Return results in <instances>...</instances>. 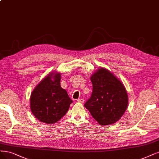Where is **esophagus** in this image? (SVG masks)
<instances>
[{"label":"esophagus","mask_w":159,"mask_h":159,"mask_svg":"<svg viewBox=\"0 0 159 159\" xmlns=\"http://www.w3.org/2000/svg\"><path fill=\"white\" fill-rule=\"evenodd\" d=\"M77 101L78 102H81V103H83L84 102V100L83 99V98H80V99H78Z\"/></svg>","instance_id":"34e87169"}]
</instances>
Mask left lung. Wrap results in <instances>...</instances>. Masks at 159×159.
Returning <instances> with one entry per match:
<instances>
[{
	"instance_id": "8db88e82",
	"label": "left lung",
	"mask_w": 159,
	"mask_h": 159,
	"mask_svg": "<svg viewBox=\"0 0 159 159\" xmlns=\"http://www.w3.org/2000/svg\"><path fill=\"white\" fill-rule=\"evenodd\" d=\"M93 91L85 107L100 125H110L119 120L126 110L128 97L125 87L105 68L92 75Z\"/></svg>"
}]
</instances>
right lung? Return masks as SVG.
<instances>
[{
  "mask_svg": "<svg viewBox=\"0 0 159 159\" xmlns=\"http://www.w3.org/2000/svg\"><path fill=\"white\" fill-rule=\"evenodd\" d=\"M60 81L61 74L51 73L43 79L31 93V112L42 122H57L68 112L70 104L73 102L67 91L61 87Z\"/></svg>",
  "mask_w": 159,
  "mask_h": 159,
  "instance_id": "obj_1",
  "label": "right lung"
}]
</instances>
